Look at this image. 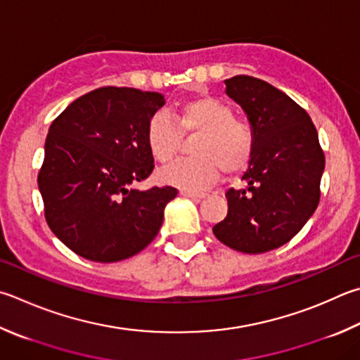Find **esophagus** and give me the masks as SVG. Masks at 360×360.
<instances>
[{"instance_id": "esophagus-1", "label": "esophagus", "mask_w": 360, "mask_h": 360, "mask_svg": "<svg viewBox=\"0 0 360 360\" xmlns=\"http://www.w3.org/2000/svg\"><path fill=\"white\" fill-rule=\"evenodd\" d=\"M181 195H182V197L193 198V200L205 198V193H201V192H193V191H184V188H182V191H181Z\"/></svg>"}]
</instances>
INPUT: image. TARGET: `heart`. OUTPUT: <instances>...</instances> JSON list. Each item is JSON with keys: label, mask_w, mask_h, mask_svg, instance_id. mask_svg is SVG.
I'll return each instance as SVG.
<instances>
[{"label": "heart", "mask_w": 360, "mask_h": 360, "mask_svg": "<svg viewBox=\"0 0 360 360\" xmlns=\"http://www.w3.org/2000/svg\"><path fill=\"white\" fill-rule=\"evenodd\" d=\"M181 136H195L192 159L174 162L159 172L165 184L200 191L225 174H239L250 165L257 149V135L250 122L234 117V110L217 97L200 96L182 102L173 120L155 113L146 124L145 141L158 163L172 160L181 146Z\"/></svg>", "instance_id": "b5f03b06"}]
</instances>
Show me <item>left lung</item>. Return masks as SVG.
Masks as SVG:
<instances>
[{
    "label": "left lung",
    "mask_w": 360,
    "mask_h": 360,
    "mask_svg": "<svg viewBox=\"0 0 360 360\" xmlns=\"http://www.w3.org/2000/svg\"><path fill=\"white\" fill-rule=\"evenodd\" d=\"M257 135L244 188H228L226 217L214 225L220 243L264 253L288 243L318 207L324 153L309 113L283 91L248 75L225 80Z\"/></svg>",
    "instance_id": "1"
}]
</instances>
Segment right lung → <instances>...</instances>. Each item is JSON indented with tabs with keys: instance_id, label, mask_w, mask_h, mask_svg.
Instances as JSON below:
<instances>
[{
	"instance_id": "1",
	"label": "right lung",
	"mask_w": 360,
	"mask_h": 360,
	"mask_svg": "<svg viewBox=\"0 0 360 360\" xmlns=\"http://www.w3.org/2000/svg\"><path fill=\"white\" fill-rule=\"evenodd\" d=\"M163 103L159 93L103 86L51 122L37 174L44 214L55 236L80 257L115 263L158 236L178 188L132 186L154 169L145 132Z\"/></svg>"
}]
</instances>
